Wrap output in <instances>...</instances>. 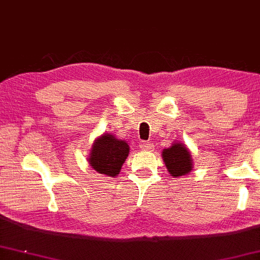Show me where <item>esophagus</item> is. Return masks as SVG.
Masks as SVG:
<instances>
[{
    "label": "esophagus",
    "instance_id": "1",
    "mask_svg": "<svg viewBox=\"0 0 260 260\" xmlns=\"http://www.w3.org/2000/svg\"><path fill=\"white\" fill-rule=\"evenodd\" d=\"M139 148L142 149V150H151L152 149V145L149 142H140Z\"/></svg>",
    "mask_w": 260,
    "mask_h": 260
}]
</instances>
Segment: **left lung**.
Returning <instances> with one entry per match:
<instances>
[{"instance_id":"left-lung-1","label":"left lung","mask_w":260,"mask_h":260,"mask_svg":"<svg viewBox=\"0 0 260 260\" xmlns=\"http://www.w3.org/2000/svg\"><path fill=\"white\" fill-rule=\"evenodd\" d=\"M162 157L168 172L173 177L185 176L192 170L191 155L183 144L176 143L171 148L165 149L162 151Z\"/></svg>"}]
</instances>
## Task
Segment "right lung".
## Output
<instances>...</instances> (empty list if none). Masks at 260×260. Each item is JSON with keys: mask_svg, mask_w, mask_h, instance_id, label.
<instances>
[{"mask_svg": "<svg viewBox=\"0 0 260 260\" xmlns=\"http://www.w3.org/2000/svg\"><path fill=\"white\" fill-rule=\"evenodd\" d=\"M128 154L129 146L124 140L116 139L112 134H104L93 144L88 160L98 173L115 177L120 173Z\"/></svg>", "mask_w": 260, "mask_h": 260, "instance_id": "obj_1", "label": "right lung"}]
</instances>
